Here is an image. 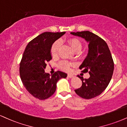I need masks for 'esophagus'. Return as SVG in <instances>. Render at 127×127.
<instances>
[{
    "label": "esophagus",
    "mask_w": 127,
    "mask_h": 127,
    "mask_svg": "<svg viewBox=\"0 0 127 127\" xmlns=\"http://www.w3.org/2000/svg\"><path fill=\"white\" fill-rule=\"evenodd\" d=\"M73 77H74V76H73V74H68L67 75L68 78H72Z\"/></svg>",
    "instance_id": "esophagus-1"
}]
</instances>
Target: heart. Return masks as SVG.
Wrapping results in <instances>:
<instances>
[{
    "label": "heart",
    "mask_w": 127,
    "mask_h": 127,
    "mask_svg": "<svg viewBox=\"0 0 127 127\" xmlns=\"http://www.w3.org/2000/svg\"><path fill=\"white\" fill-rule=\"evenodd\" d=\"M68 43L71 45V48L75 53H77L81 51L82 48V44L79 39L77 38H71L68 40ZM62 45V41L58 39L56 41L51 47V54L53 57H56L58 55L59 51ZM60 67L65 71H69L70 70V64L67 61H62L60 63Z\"/></svg>",
    "instance_id": "heart-1"
}]
</instances>
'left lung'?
I'll return each instance as SVG.
<instances>
[{
  "mask_svg": "<svg viewBox=\"0 0 127 127\" xmlns=\"http://www.w3.org/2000/svg\"><path fill=\"white\" fill-rule=\"evenodd\" d=\"M70 33L89 43L88 55L79 68L84 73L89 72L90 77L86 79L77 76L82 85L74 91L82 98H94L105 91L112 78L114 68L112 55L106 42L95 33L88 31Z\"/></svg>",
  "mask_w": 127,
  "mask_h": 127,
  "instance_id": "8db88e82",
  "label": "left lung"
}]
</instances>
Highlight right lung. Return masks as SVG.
I'll use <instances>...</instances> for the list:
<instances>
[{"label": "right lung", "instance_id": "1", "mask_svg": "<svg viewBox=\"0 0 127 127\" xmlns=\"http://www.w3.org/2000/svg\"><path fill=\"white\" fill-rule=\"evenodd\" d=\"M65 33H41L29 42L23 54L19 67L21 80L28 92L40 100L53 95L58 81L67 76L63 71H57L50 76L44 71L47 63L52 59L51 45Z\"/></svg>", "mask_w": 127, "mask_h": 127}]
</instances>
